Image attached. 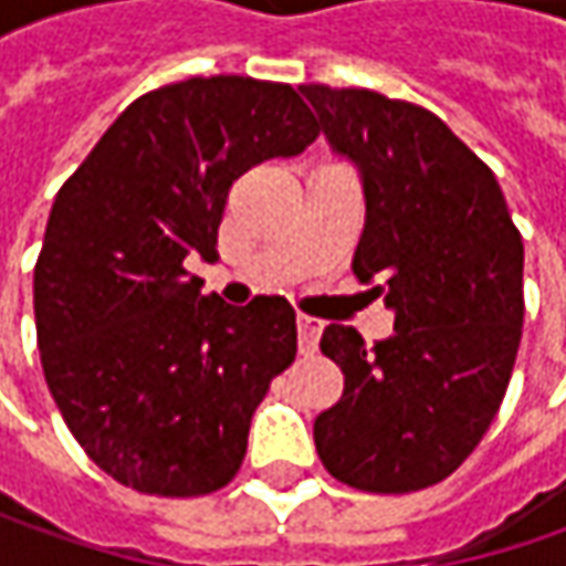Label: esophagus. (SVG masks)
<instances>
[{"instance_id":"obj_1","label":"esophagus","mask_w":566,"mask_h":566,"mask_svg":"<svg viewBox=\"0 0 566 566\" xmlns=\"http://www.w3.org/2000/svg\"><path fill=\"white\" fill-rule=\"evenodd\" d=\"M295 327H298V349L305 356H312L317 349V337H321V321L308 315L295 317Z\"/></svg>"}]
</instances>
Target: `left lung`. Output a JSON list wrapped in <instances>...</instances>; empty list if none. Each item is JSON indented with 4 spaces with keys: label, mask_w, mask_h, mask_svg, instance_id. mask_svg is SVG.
I'll list each match as a JSON object with an SVG mask.
<instances>
[{
    "label": "left lung",
    "mask_w": 566,
    "mask_h": 566,
    "mask_svg": "<svg viewBox=\"0 0 566 566\" xmlns=\"http://www.w3.org/2000/svg\"><path fill=\"white\" fill-rule=\"evenodd\" d=\"M331 147L359 166V283L394 337L324 327L343 397L315 419L343 485L406 494L444 482L489 431L523 337V239L494 172L424 106L365 87L302 84Z\"/></svg>",
    "instance_id": "1"
}]
</instances>
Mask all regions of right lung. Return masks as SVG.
Segmentation results:
<instances>
[{
	"label": "right lung",
	"instance_id": "1",
	"mask_svg": "<svg viewBox=\"0 0 566 566\" xmlns=\"http://www.w3.org/2000/svg\"><path fill=\"white\" fill-rule=\"evenodd\" d=\"M321 125L290 84L188 77L138 97L59 188L33 268L43 375L84 453L142 494L232 482L271 380L295 359L280 295H201L229 188Z\"/></svg>",
	"mask_w": 566,
	"mask_h": 566
}]
</instances>
